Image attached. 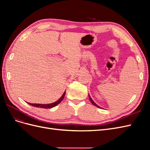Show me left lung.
Returning a JSON list of instances; mask_svg holds the SVG:
<instances>
[{"label":"left lung","mask_w":150,"mask_h":150,"mask_svg":"<svg viewBox=\"0 0 150 150\" xmlns=\"http://www.w3.org/2000/svg\"><path fill=\"white\" fill-rule=\"evenodd\" d=\"M89 99H90V101H91V103L93 104V105H94L95 106H96V107H98V108H101V107H99V106H98L97 105V104H96V103H95L94 101H93V99H91V98L90 97V96H89Z\"/></svg>","instance_id":"1"}]
</instances>
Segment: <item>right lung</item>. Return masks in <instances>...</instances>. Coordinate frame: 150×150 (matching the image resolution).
<instances>
[{
  "label": "right lung",
  "instance_id": "add662e5",
  "mask_svg": "<svg viewBox=\"0 0 150 150\" xmlns=\"http://www.w3.org/2000/svg\"><path fill=\"white\" fill-rule=\"evenodd\" d=\"M66 94V91L63 93V94L62 95V96L58 99V100L56 102H54L53 103H51V104H33V103H28L30 105L34 106V107H38V108H45V109H47V108H53L54 106H57V104H59L62 101V99H64V96Z\"/></svg>",
  "mask_w": 150,
  "mask_h": 150
}]
</instances>
